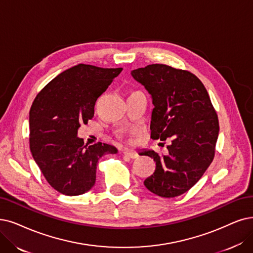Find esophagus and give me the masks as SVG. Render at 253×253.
<instances>
[{
    "label": "esophagus",
    "instance_id": "1",
    "mask_svg": "<svg viewBox=\"0 0 253 253\" xmlns=\"http://www.w3.org/2000/svg\"><path fill=\"white\" fill-rule=\"evenodd\" d=\"M124 156L128 158V159H136L138 157L137 153L134 150H125L124 151Z\"/></svg>",
    "mask_w": 253,
    "mask_h": 253
}]
</instances>
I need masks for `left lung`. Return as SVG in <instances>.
<instances>
[{
	"label": "left lung",
	"instance_id": "8db88e82",
	"mask_svg": "<svg viewBox=\"0 0 253 253\" xmlns=\"http://www.w3.org/2000/svg\"><path fill=\"white\" fill-rule=\"evenodd\" d=\"M130 75L153 99L150 137L170 140L167 155L153 149L140 153L156 162L144 186L161 197L179 196L197 183L214 159L219 134L214 107L201 81L187 70L151 64Z\"/></svg>",
	"mask_w": 253,
	"mask_h": 253
}]
</instances>
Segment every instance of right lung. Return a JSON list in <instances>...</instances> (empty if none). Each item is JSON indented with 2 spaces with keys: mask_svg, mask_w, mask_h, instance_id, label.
I'll return each instance as SVG.
<instances>
[{
  "mask_svg": "<svg viewBox=\"0 0 253 253\" xmlns=\"http://www.w3.org/2000/svg\"><path fill=\"white\" fill-rule=\"evenodd\" d=\"M121 70L78 64L50 81L34 99L29 114L30 149L59 193H86L95 184L98 160L117 154L116 147L106 143L85 145L78 130L93 117L97 97Z\"/></svg>",
  "mask_w": 253,
  "mask_h": 253,
  "instance_id": "1",
  "label": "right lung"
}]
</instances>
